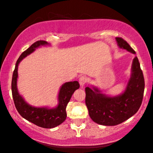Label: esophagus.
Masks as SVG:
<instances>
[{
    "label": "esophagus",
    "instance_id": "obj_1",
    "mask_svg": "<svg viewBox=\"0 0 153 153\" xmlns=\"http://www.w3.org/2000/svg\"><path fill=\"white\" fill-rule=\"evenodd\" d=\"M86 82H87V78H85V77H84V76L80 77V78H79V83H80V85H81L82 87L84 86L85 83H86Z\"/></svg>",
    "mask_w": 153,
    "mask_h": 153
}]
</instances>
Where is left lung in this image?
<instances>
[{
	"label": "left lung",
	"instance_id": "obj_1",
	"mask_svg": "<svg viewBox=\"0 0 153 153\" xmlns=\"http://www.w3.org/2000/svg\"><path fill=\"white\" fill-rule=\"evenodd\" d=\"M119 48L136 53L126 41L115 38ZM85 105L91 120L103 126H116L133 116L142 102L145 79L136 56L131 65V73L126 89L120 94L110 97L102 94L97 87L85 88Z\"/></svg>",
	"mask_w": 153,
	"mask_h": 153
}]
</instances>
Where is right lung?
<instances>
[{
    "mask_svg": "<svg viewBox=\"0 0 153 153\" xmlns=\"http://www.w3.org/2000/svg\"><path fill=\"white\" fill-rule=\"evenodd\" d=\"M49 43L45 41H38L23 52L16 61L11 81V91L15 107L21 116L38 126L52 128L62 123L67 117L66 107L75 90L80 87L78 81L67 82L60 88L58 94L57 106L50 108L48 107H36L29 105L19 94L17 89L18 66L20 62L38 47L47 46Z\"/></svg>",
    "mask_w": 153,
    "mask_h": 153,
    "instance_id": "1",
    "label": "right lung"
}]
</instances>
